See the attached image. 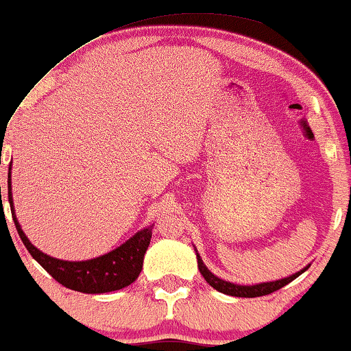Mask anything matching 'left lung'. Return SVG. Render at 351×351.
<instances>
[{
	"mask_svg": "<svg viewBox=\"0 0 351 351\" xmlns=\"http://www.w3.org/2000/svg\"><path fill=\"white\" fill-rule=\"evenodd\" d=\"M197 263H199L200 274L204 276L205 281H207L210 286L213 287V289H217L218 292H223V294H226V295H233V298H261V295H267V294H271V292L281 289V287L286 286V284L294 281L295 278H299V276L308 267V266L304 267V269L299 271V273L292 274V276H289V278L279 279V281L261 282V284H254V286H240V284L223 281V279L217 278L215 274L210 273L208 267L204 265V261H202L199 253H197Z\"/></svg>",
	"mask_w": 351,
	"mask_h": 351,
	"instance_id": "8db88e82",
	"label": "left lung"
}]
</instances>
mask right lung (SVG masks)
Masks as SVG:
<instances>
[{
	"label": "right lung",
	"mask_w": 351,
	"mask_h": 351,
	"mask_svg": "<svg viewBox=\"0 0 351 351\" xmlns=\"http://www.w3.org/2000/svg\"><path fill=\"white\" fill-rule=\"evenodd\" d=\"M8 199H10L12 221H14L16 230H18L24 246L31 253V256L57 282H60L67 289L85 292V294H103V292L123 289V287L130 286L131 282L138 279L143 269L144 253H146L152 237V226H147V228L138 232L126 243L118 246L117 250L110 251L103 256L86 259V261H64V259L52 258L40 250H37L21 230L14 207H12L11 167L10 176H8Z\"/></svg>",
	"instance_id": "obj_1"
}]
</instances>
